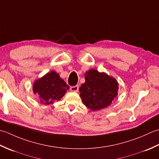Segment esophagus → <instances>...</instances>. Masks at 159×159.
Here are the masks:
<instances>
[{"instance_id":"obj_1","label":"esophagus","mask_w":159,"mask_h":159,"mask_svg":"<svg viewBox=\"0 0 159 159\" xmlns=\"http://www.w3.org/2000/svg\"><path fill=\"white\" fill-rule=\"evenodd\" d=\"M70 90L73 92H77L79 90V86L78 85H76V86H71L70 87Z\"/></svg>"}]
</instances>
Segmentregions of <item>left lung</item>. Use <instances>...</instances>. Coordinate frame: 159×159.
Masks as SVG:
<instances>
[{"mask_svg": "<svg viewBox=\"0 0 159 159\" xmlns=\"http://www.w3.org/2000/svg\"><path fill=\"white\" fill-rule=\"evenodd\" d=\"M85 82L80 88L84 104L93 111L106 108L117 95L118 82L105 73L90 69L85 73Z\"/></svg>", "mask_w": 159, "mask_h": 159, "instance_id": "8db88e82", "label": "left lung"}]
</instances>
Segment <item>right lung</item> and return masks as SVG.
<instances>
[{"mask_svg":"<svg viewBox=\"0 0 159 159\" xmlns=\"http://www.w3.org/2000/svg\"><path fill=\"white\" fill-rule=\"evenodd\" d=\"M69 89L66 83L54 70L35 80L33 85L34 94H38L40 102L45 105L52 104L54 101H59Z\"/></svg>","mask_w":159,"mask_h":159,"instance_id":"1","label":"right lung"}]
</instances>
